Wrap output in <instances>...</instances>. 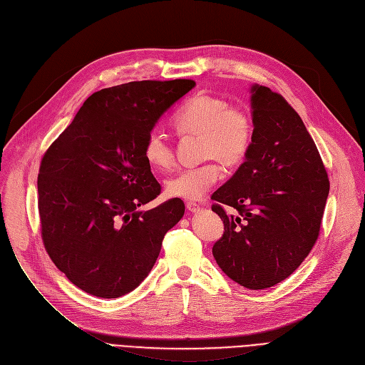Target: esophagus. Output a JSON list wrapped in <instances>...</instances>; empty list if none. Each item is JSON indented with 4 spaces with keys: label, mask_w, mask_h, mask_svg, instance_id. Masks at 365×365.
<instances>
[{
    "label": "esophagus",
    "mask_w": 365,
    "mask_h": 365,
    "mask_svg": "<svg viewBox=\"0 0 365 365\" xmlns=\"http://www.w3.org/2000/svg\"><path fill=\"white\" fill-rule=\"evenodd\" d=\"M186 208L189 210L190 213H198L200 210H201V205L198 202H195V201H187L186 202Z\"/></svg>",
    "instance_id": "esophagus-1"
}]
</instances>
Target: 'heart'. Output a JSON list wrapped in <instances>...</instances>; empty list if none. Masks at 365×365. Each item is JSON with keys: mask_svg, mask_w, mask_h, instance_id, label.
<instances>
[{"mask_svg": "<svg viewBox=\"0 0 365 365\" xmlns=\"http://www.w3.org/2000/svg\"><path fill=\"white\" fill-rule=\"evenodd\" d=\"M173 125L180 136L201 138V157L215 158L232 167L245 160L250 152L255 134L252 113L245 108L231 106L217 96L198 93L187 99L173 117ZM143 157L155 170H167L175 155L164 134L152 130L143 143ZM222 176L217 163L182 170L167 179L165 190L170 197L198 201L205 197Z\"/></svg>", "mask_w": 365, "mask_h": 365, "instance_id": "b5f03b06", "label": "heart"}]
</instances>
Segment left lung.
Listing matches in <instances>:
<instances>
[{
    "instance_id": "8db88e82",
    "label": "left lung",
    "mask_w": 365,
    "mask_h": 365,
    "mask_svg": "<svg viewBox=\"0 0 365 365\" xmlns=\"http://www.w3.org/2000/svg\"><path fill=\"white\" fill-rule=\"evenodd\" d=\"M253 143L245 161L213 194L225 232L213 245L220 269L263 290L290 277L315 245L330 182L299 113L281 94L252 87ZM234 206L237 216L222 207Z\"/></svg>"
}]
</instances>
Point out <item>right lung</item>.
I'll return each instance as SVG.
<instances>
[{
  "mask_svg": "<svg viewBox=\"0 0 365 365\" xmlns=\"http://www.w3.org/2000/svg\"><path fill=\"white\" fill-rule=\"evenodd\" d=\"M194 86L131 81L96 91L46 150L38 173L43 242L57 269L83 292L102 299L133 292L182 219L180 198L138 212L161 194L143 143Z\"/></svg>",
  "mask_w": 365,
  "mask_h": 365,
  "instance_id": "add662e5",
  "label": "right lung"
}]
</instances>
